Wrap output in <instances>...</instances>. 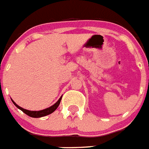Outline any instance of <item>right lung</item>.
<instances>
[{
    "label": "right lung",
    "mask_w": 149,
    "mask_h": 149,
    "mask_svg": "<svg viewBox=\"0 0 149 149\" xmlns=\"http://www.w3.org/2000/svg\"><path fill=\"white\" fill-rule=\"evenodd\" d=\"M61 97L62 96L58 99V101L56 102L55 104H54L52 106L49 107V108H45V109H43V110L41 111H29V110H27V109H24V108H21L20 107L19 105L15 103V102L11 99L12 102L14 103V104L15 106L17 107V108H19L20 110H21L23 111L24 113H25L26 115H27L28 116L30 117H32V118H41V117H44V116H46L47 115H50V114H52L54 111L58 108V107L59 106V104H60V102H61Z\"/></svg>",
    "instance_id": "1"
}]
</instances>
